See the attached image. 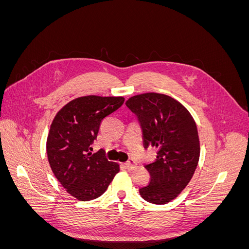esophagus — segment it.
<instances>
[{"label": "esophagus", "mask_w": 249, "mask_h": 249, "mask_svg": "<svg viewBox=\"0 0 249 249\" xmlns=\"http://www.w3.org/2000/svg\"><path fill=\"white\" fill-rule=\"evenodd\" d=\"M124 166H125L127 169L134 170V169H136V168H137V164L135 163V161H134V160H130V161H127V162H125V163H124Z\"/></svg>", "instance_id": "1"}]
</instances>
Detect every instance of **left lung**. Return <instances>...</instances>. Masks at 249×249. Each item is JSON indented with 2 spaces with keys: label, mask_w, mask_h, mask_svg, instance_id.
<instances>
[{
  "label": "left lung",
  "mask_w": 249,
  "mask_h": 249,
  "mask_svg": "<svg viewBox=\"0 0 249 249\" xmlns=\"http://www.w3.org/2000/svg\"><path fill=\"white\" fill-rule=\"evenodd\" d=\"M125 105L139 120L143 145L158 148L156 160L145 165L150 182L139 193L148 202L165 205L185 189L196 169L200 154L196 124L182 104L165 94H137Z\"/></svg>",
  "instance_id": "left-lung-1"
}]
</instances>
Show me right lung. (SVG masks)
Segmentation results:
<instances>
[{
  "instance_id": "add662e5",
  "label": "right lung",
  "mask_w": 249,
  "mask_h": 249,
  "mask_svg": "<svg viewBox=\"0 0 249 249\" xmlns=\"http://www.w3.org/2000/svg\"><path fill=\"white\" fill-rule=\"evenodd\" d=\"M124 102L123 96H81L53 119L47 140L50 166L66 191L81 201L101 196L119 171V164L108 161L103 149L90 150L102 120Z\"/></svg>"
}]
</instances>
